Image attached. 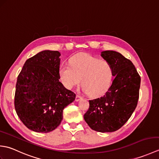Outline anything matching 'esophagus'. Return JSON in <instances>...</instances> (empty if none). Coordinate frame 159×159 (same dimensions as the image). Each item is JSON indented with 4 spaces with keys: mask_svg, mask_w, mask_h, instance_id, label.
Instances as JSON below:
<instances>
[{
    "mask_svg": "<svg viewBox=\"0 0 159 159\" xmlns=\"http://www.w3.org/2000/svg\"><path fill=\"white\" fill-rule=\"evenodd\" d=\"M80 99H82V97L80 96V95H77L76 96V98H75V100L76 101V102H78V101H79Z\"/></svg>",
    "mask_w": 159,
    "mask_h": 159,
    "instance_id": "1",
    "label": "esophagus"
}]
</instances>
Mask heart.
Here are the masks:
<instances>
[{
    "label": "heart",
    "mask_w": 159,
    "mask_h": 159,
    "mask_svg": "<svg viewBox=\"0 0 159 159\" xmlns=\"http://www.w3.org/2000/svg\"><path fill=\"white\" fill-rule=\"evenodd\" d=\"M60 79L66 88L71 89L81 84L84 92L91 96H98L105 93L110 87L113 76L111 64L89 54L80 53L70 59V66L61 64Z\"/></svg>",
    "instance_id": "obj_1"
}]
</instances>
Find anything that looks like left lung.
I'll list each match as a JSON object with an SVG mask.
<instances>
[{
    "mask_svg": "<svg viewBox=\"0 0 159 159\" xmlns=\"http://www.w3.org/2000/svg\"><path fill=\"white\" fill-rule=\"evenodd\" d=\"M101 56L112 66L114 79L104 96L89 100L84 120L92 130L108 133L120 129L134 112L141 77L131 61L120 53L106 50Z\"/></svg>",
    "mask_w": 159,
    "mask_h": 159,
    "instance_id": "1",
    "label": "left lung"
}]
</instances>
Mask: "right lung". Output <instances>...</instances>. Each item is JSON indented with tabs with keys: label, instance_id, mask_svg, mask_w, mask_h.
<instances>
[{
	"label": "right lung",
	"instance_id": "right-lung-1",
	"mask_svg": "<svg viewBox=\"0 0 159 159\" xmlns=\"http://www.w3.org/2000/svg\"><path fill=\"white\" fill-rule=\"evenodd\" d=\"M61 54L43 50L28 59L17 79L16 113L29 129L49 133L61 124L64 108L76 94L59 81Z\"/></svg>",
	"mask_w": 159,
	"mask_h": 159
}]
</instances>
